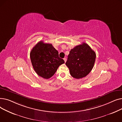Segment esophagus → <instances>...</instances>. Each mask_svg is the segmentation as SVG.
Instances as JSON below:
<instances>
[{"instance_id":"obj_1","label":"esophagus","mask_w":122,"mask_h":122,"mask_svg":"<svg viewBox=\"0 0 122 122\" xmlns=\"http://www.w3.org/2000/svg\"><path fill=\"white\" fill-rule=\"evenodd\" d=\"M63 59H64V60L65 62H66V61H67V59H66V58H64Z\"/></svg>"}]
</instances>
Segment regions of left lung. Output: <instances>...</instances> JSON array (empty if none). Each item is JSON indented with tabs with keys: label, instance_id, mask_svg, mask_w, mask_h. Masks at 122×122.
Segmentation results:
<instances>
[{
	"label": "left lung",
	"instance_id": "8db88e82",
	"mask_svg": "<svg viewBox=\"0 0 122 122\" xmlns=\"http://www.w3.org/2000/svg\"><path fill=\"white\" fill-rule=\"evenodd\" d=\"M96 54L88 45L85 42L75 46L70 51L66 66L73 78L79 79L85 77L92 69Z\"/></svg>",
	"mask_w": 122,
	"mask_h": 122
}]
</instances>
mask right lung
<instances>
[{"instance_id": "obj_1", "label": "right lung", "mask_w": 122, "mask_h": 122, "mask_svg": "<svg viewBox=\"0 0 122 122\" xmlns=\"http://www.w3.org/2000/svg\"><path fill=\"white\" fill-rule=\"evenodd\" d=\"M30 58L35 72L46 79L52 76L59 66L65 63L52 44L42 41L38 42L32 49Z\"/></svg>"}]
</instances>
